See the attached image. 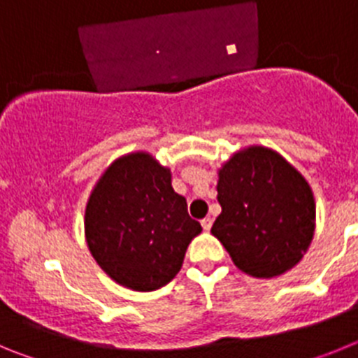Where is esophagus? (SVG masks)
<instances>
[{
    "instance_id": "esophagus-1",
    "label": "esophagus",
    "mask_w": 358,
    "mask_h": 358,
    "mask_svg": "<svg viewBox=\"0 0 358 358\" xmlns=\"http://www.w3.org/2000/svg\"><path fill=\"white\" fill-rule=\"evenodd\" d=\"M201 224H202V229H204V231H210L211 226H213V218H211V217L202 218Z\"/></svg>"
}]
</instances>
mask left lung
Segmentation results:
<instances>
[{"label":"left lung","instance_id":"8db88e82","mask_svg":"<svg viewBox=\"0 0 358 358\" xmlns=\"http://www.w3.org/2000/svg\"><path fill=\"white\" fill-rule=\"evenodd\" d=\"M222 213L211 233L240 271L274 278L299 264L314 238L315 202L305 177L267 147L243 148L218 170Z\"/></svg>","mask_w":358,"mask_h":358}]
</instances>
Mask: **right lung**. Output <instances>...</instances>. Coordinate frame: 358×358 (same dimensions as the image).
Listing matches in <instances>:
<instances>
[{
    "label": "right lung",
    "instance_id": "1",
    "mask_svg": "<svg viewBox=\"0 0 358 358\" xmlns=\"http://www.w3.org/2000/svg\"><path fill=\"white\" fill-rule=\"evenodd\" d=\"M87 248L109 278L140 292L164 287L181 271L188 243L202 231L170 169L148 152L110 163L85 206Z\"/></svg>",
    "mask_w": 358,
    "mask_h": 358
}]
</instances>
